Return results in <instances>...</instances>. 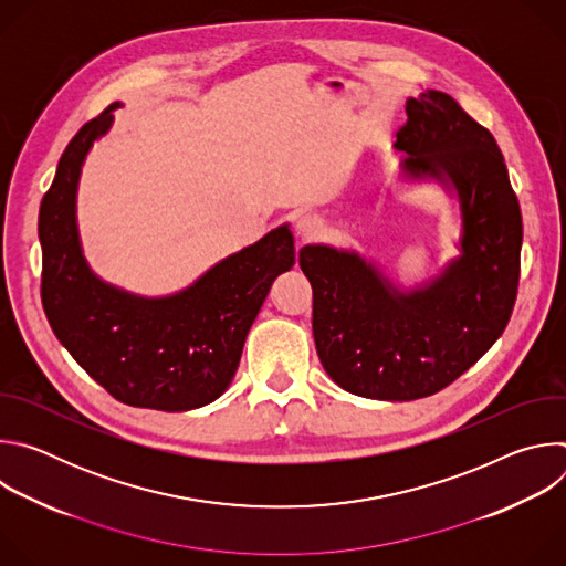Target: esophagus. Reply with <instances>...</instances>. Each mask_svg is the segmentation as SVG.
<instances>
[{"mask_svg":"<svg viewBox=\"0 0 566 566\" xmlns=\"http://www.w3.org/2000/svg\"><path fill=\"white\" fill-rule=\"evenodd\" d=\"M319 232H322V221H319V217H315V214H300V217L295 219V234H297L302 241L315 239Z\"/></svg>","mask_w":566,"mask_h":566,"instance_id":"34e87169","label":"esophagus"}]
</instances>
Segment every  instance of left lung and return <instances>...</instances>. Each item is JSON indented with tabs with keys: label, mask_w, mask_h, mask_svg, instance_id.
<instances>
[{
	"label": "left lung",
	"mask_w": 566,
	"mask_h": 566,
	"mask_svg": "<svg viewBox=\"0 0 566 566\" xmlns=\"http://www.w3.org/2000/svg\"><path fill=\"white\" fill-rule=\"evenodd\" d=\"M394 147L406 181H434L459 201V255L412 289L356 251L306 244L322 367L345 391L376 400L437 394L504 334L520 284L522 212L493 134L428 90L406 103Z\"/></svg>",
	"instance_id": "8db88e82"
}]
</instances>
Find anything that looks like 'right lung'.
Returning <instances> with one entry per match:
<instances>
[{"instance_id": "add662e5", "label": "right lung", "mask_w": 566, "mask_h": 566, "mask_svg": "<svg viewBox=\"0 0 566 566\" xmlns=\"http://www.w3.org/2000/svg\"><path fill=\"white\" fill-rule=\"evenodd\" d=\"M118 107L109 105L71 138L42 199V304L62 347L116 400L188 412L228 389L275 277L295 264L293 232L277 226L164 297L101 280L80 244L75 197L85 158Z\"/></svg>"}]
</instances>
